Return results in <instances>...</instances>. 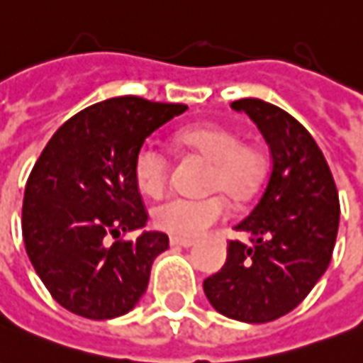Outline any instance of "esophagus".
<instances>
[{
    "instance_id": "obj_1",
    "label": "esophagus",
    "mask_w": 363,
    "mask_h": 363,
    "mask_svg": "<svg viewBox=\"0 0 363 363\" xmlns=\"http://www.w3.org/2000/svg\"><path fill=\"white\" fill-rule=\"evenodd\" d=\"M196 243L194 239H184V237H169V245L172 247H191V245Z\"/></svg>"
}]
</instances>
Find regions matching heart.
Segmentation results:
<instances>
[{"label":"heart","mask_w":363,"mask_h":363,"mask_svg":"<svg viewBox=\"0 0 363 363\" xmlns=\"http://www.w3.org/2000/svg\"><path fill=\"white\" fill-rule=\"evenodd\" d=\"M177 140L189 150L213 162L209 172V189H221L233 201H243L253 194L262 177L264 162L255 146L241 144L239 134L219 124H196L184 128ZM169 162L156 142H144L134 156V179L142 194L157 197L167 184ZM227 213L221 196L169 197L157 203L152 219L157 229L174 237H197Z\"/></svg>","instance_id":"b5f03b06"}]
</instances>
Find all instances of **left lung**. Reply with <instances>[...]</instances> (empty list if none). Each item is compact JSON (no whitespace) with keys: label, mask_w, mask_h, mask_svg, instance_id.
Here are the masks:
<instances>
[{"label":"left lung","mask_w":363,"mask_h":363,"mask_svg":"<svg viewBox=\"0 0 363 363\" xmlns=\"http://www.w3.org/2000/svg\"><path fill=\"white\" fill-rule=\"evenodd\" d=\"M257 124L271 150L259 203L237 225L221 271L203 281L207 301L227 318L261 324L289 314L326 272L340 223L338 189L324 154L289 112L259 99L231 102Z\"/></svg>","instance_id":"obj_1"}]
</instances>
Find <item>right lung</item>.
<instances>
[{
  "label": "right lung",
  "mask_w": 363,
  "mask_h": 363,
  "mask_svg": "<svg viewBox=\"0 0 363 363\" xmlns=\"http://www.w3.org/2000/svg\"><path fill=\"white\" fill-rule=\"evenodd\" d=\"M186 104L116 96L96 102L52 134L25 186V251L51 296L72 314L110 320L148 289L152 262L169 247L146 227L134 156L150 134Z\"/></svg>",
  "instance_id": "obj_1"
}]
</instances>
